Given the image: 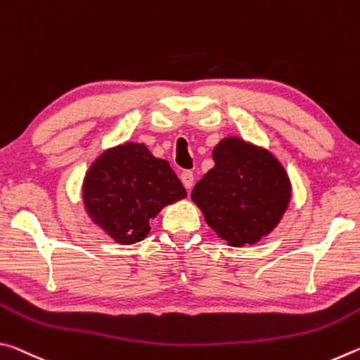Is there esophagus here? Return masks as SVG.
Segmentation results:
<instances>
[{
    "mask_svg": "<svg viewBox=\"0 0 360 360\" xmlns=\"http://www.w3.org/2000/svg\"><path fill=\"white\" fill-rule=\"evenodd\" d=\"M181 182L184 184L187 191H191L193 186V173L192 172H182L181 173Z\"/></svg>",
    "mask_w": 360,
    "mask_h": 360,
    "instance_id": "34e87169",
    "label": "esophagus"
}]
</instances>
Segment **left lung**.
I'll use <instances>...</instances> for the list:
<instances>
[{
    "label": "left lung",
    "mask_w": 360,
    "mask_h": 360,
    "mask_svg": "<svg viewBox=\"0 0 360 360\" xmlns=\"http://www.w3.org/2000/svg\"><path fill=\"white\" fill-rule=\"evenodd\" d=\"M212 167L192 191V202L229 246L255 245L281 222L292 186L281 162L260 146L227 136L212 150Z\"/></svg>",
    "instance_id": "obj_1"
}]
</instances>
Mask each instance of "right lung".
Instances as JSON below:
<instances>
[{
  "instance_id": "1",
  "label": "right lung",
  "mask_w": 360,
  "mask_h": 360,
  "mask_svg": "<svg viewBox=\"0 0 360 360\" xmlns=\"http://www.w3.org/2000/svg\"><path fill=\"white\" fill-rule=\"evenodd\" d=\"M186 197L169 163L152 155L144 144L130 141L103 152L82 182L89 217L119 245L144 240L150 219Z\"/></svg>"
}]
</instances>
